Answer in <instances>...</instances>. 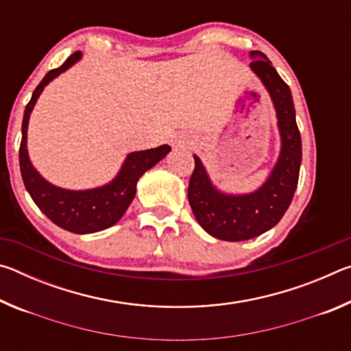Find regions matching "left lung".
Returning a JSON list of instances; mask_svg holds the SVG:
<instances>
[{"label": "left lung", "mask_w": 351, "mask_h": 351, "mask_svg": "<svg viewBox=\"0 0 351 351\" xmlns=\"http://www.w3.org/2000/svg\"><path fill=\"white\" fill-rule=\"evenodd\" d=\"M251 58L249 66L269 93L276 110L280 134L277 162L257 190L234 195L219 190L193 154L195 170L187 189L190 207L201 228L224 241L249 240L274 228L293 201L302 164V139L289 86L265 54L252 51Z\"/></svg>", "instance_id": "obj_1"}]
</instances>
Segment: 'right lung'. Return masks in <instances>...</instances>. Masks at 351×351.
I'll list each match as a JSON object with an SVG mask.
<instances>
[{
    "label": "right lung",
    "mask_w": 351,
    "mask_h": 351,
    "mask_svg": "<svg viewBox=\"0 0 351 351\" xmlns=\"http://www.w3.org/2000/svg\"><path fill=\"white\" fill-rule=\"evenodd\" d=\"M82 52L75 51L60 68L47 73L40 85L35 88L32 97L26 105L21 125L20 170L26 190L38 209L57 224L58 228L74 234H93L111 228L127 212L136 195L139 178L167 156L171 148L159 145L150 150L128 153L119 173L110 182L100 187L86 190H69L57 187L41 176L34 167L27 153L29 117L45 86L64 71L79 62Z\"/></svg>",
    "instance_id": "add662e5"
}]
</instances>
